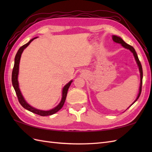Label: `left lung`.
I'll use <instances>...</instances> for the list:
<instances>
[{
    "label": "left lung",
    "instance_id": "obj_1",
    "mask_svg": "<svg viewBox=\"0 0 152 152\" xmlns=\"http://www.w3.org/2000/svg\"><path fill=\"white\" fill-rule=\"evenodd\" d=\"M112 40H114V41L115 42L121 44V46H122L123 47L127 48V49H129V50L131 51L132 53H133L134 57V58H135V60L137 61V64H138V67H139V70H140V89H139V93H138V96H137V99L135 100L134 102L133 103V104H132L131 105V106H132V105H133V104H134V103L135 102H136V101H137L138 99L139 98V96H140V94H141V91H142V77H143V72H142V64H141V63H140V62L139 59H138V57L136 51H135V50L134 49V48H133V46H130V45H129V44H127V43H125V42H124V40H123L120 37H117V36H115V35H112Z\"/></svg>",
    "mask_w": 152,
    "mask_h": 152
}]
</instances>
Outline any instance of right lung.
<instances>
[{
    "mask_svg": "<svg viewBox=\"0 0 152 152\" xmlns=\"http://www.w3.org/2000/svg\"><path fill=\"white\" fill-rule=\"evenodd\" d=\"M35 38H33V39H31L28 43L23 45V46H22L20 48H19V50L18 51L17 53H16V55H15L14 66V68H13L12 74V85L15 89L16 95H17L18 101L23 107L25 109H27L28 111L34 113V114H36L40 115L41 116L50 115L54 114L55 113H56L57 112L59 111V110H61V108L63 106L64 103V102H65V100H66L68 89H69L71 83L72 82V81H70V82L68 83L64 87L63 89V96H62V99H61V101L60 102L59 105L56 106L55 108L51 110H49V111L40 110H37L36 108L32 107V106H31L29 104H27V102L25 101V99H23V97L20 90H19V84H18V72H19V61H20V58L21 56L22 52L23 51L25 48H26L28 46V45L30 44L31 42L33 41L34 39H35Z\"/></svg>",
    "mask_w": 152,
    "mask_h": 152,
    "instance_id": "add662e5",
    "label": "right lung"
}]
</instances>
